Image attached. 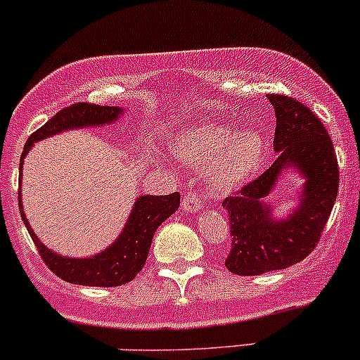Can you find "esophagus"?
I'll return each mask as SVG.
<instances>
[{"mask_svg": "<svg viewBox=\"0 0 360 360\" xmlns=\"http://www.w3.org/2000/svg\"><path fill=\"white\" fill-rule=\"evenodd\" d=\"M183 210H186V212H191V214H197L198 210L202 209V200H200V195L195 193V191H190V193L184 195L183 198Z\"/></svg>", "mask_w": 360, "mask_h": 360, "instance_id": "obj_1", "label": "esophagus"}]
</instances>
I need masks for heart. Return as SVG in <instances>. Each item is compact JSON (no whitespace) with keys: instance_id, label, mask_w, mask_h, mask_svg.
Listing matches in <instances>:
<instances>
[{"instance_id":"b5f03b06","label":"heart","mask_w":360,"mask_h":360,"mask_svg":"<svg viewBox=\"0 0 360 360\" xmlns=\"http://www.w3.org/2000/svg\"><path fill=\"white\" fill-rule=\"evenodd\" d=\"M174 151L193 165L209 162V183L219 191H231L259 172L266 157V137L254 127L235 132L221 125H193L177 134Z\"/></svg>"}]
</instances>
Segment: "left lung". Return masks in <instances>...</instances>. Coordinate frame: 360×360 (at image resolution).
<instances>
[{
    "label": "left lung",
    "instance_id": "obj_1",
    "mask_svg": "<svg viewBox=\"0 0 360 360\" xmlns=\"http://www.w3.org/2000/svg\"><path fill=\"white\" fill-rule=\"evenodd\" d=\"M268 101L277 116V160L223 202L231 230V250L224 264L231 274L245 277L284 270L304 259L331 216L340 183L335 146L321 120L288 96L270 94ZM292 169L304 179L292 198L298 203L288 217L275 218L267 197Z\"/></svg>",
    "mask_w": 360,
    "mask_h": 360
}]
</instances>
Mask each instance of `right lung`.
Here are the masks:
<instances>
[{
  "instance_id": "1",
  "label": "right lung",
  "mask_w": 360,
  "mask_h": 360,
  "mask_svg": "<svg viewBox=\"0 0 360 360\" xmlns=\"http://www.w3.org/2000/svg\"><path fill=\"white\" fill-rule=\"evenodd\" d=\"M123 108L118 106H97V104L78 103L66 110L59 111L49 120L41 129L36 130L27 139L24 146V153L20 157V179H22L24 158L32 150L34 143L57 134L68 132L75 129H96L106 127L118 122L123 116ZM179 193L172 195H141L134 202L127 223L122 231L115 238L112 244L108 245L101 252L86 257L63 256L56 250L49 249L34 230L29 224L24 214L22 191L19 193V209L22 221L31 235L32 242L38 248L46 266L59 278L76 285H92V288H116L136 278V275L143 270L148 259L151 240L160 224L172 216L179 209Z\"/></svg>"
}]
</instances>
